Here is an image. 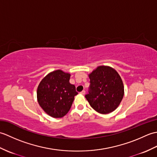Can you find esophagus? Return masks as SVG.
<instances>
[{"label": "esophagus", "mask_w": 157, "mask_h": 157, "mask_svg": "<svg viewBox=\"0 0 157 157\" xmlns=\"http://www.w3.org/2000/svg\"><path fill=\"white\" fill-rule=\"evenodd\" d=\"M85 92H86L85 90H83V91H82V92H80V94H82V95H84V94H85Z\"/></svg>", "instance_id": "1"}]
</instances>
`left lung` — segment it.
Instances as JSON below:
<instances>
[{
  "instance_id": "1",
  "label": "left lung",
  "mask_w": 157,
  "mask_h": 157,
  "mask_svg": "<svg viewBox=\"0 0 157 157\" xmlns=\"http://www.w3.org/2000/svg\"><path fill=\"white\" fill-rule=\"evenodd\" d=\"M90 105L101 114L112 113L118 107L124 95V86L119 74L111 67L98 66L88 74Z\"/></svg>"
}]
</instances>
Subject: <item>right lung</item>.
<instances>
[{
	"instance_id": "add662e5",
	"label": "right lung",
	"mask_w": 157,
	"mask_h": 157,
	"mask_svg": "<svg viewBox=\"0 0 157 157\" xmlns=\"http://www.w3.org/2000/svg\"><path fill=\"white\" fill-rule=\"evenodd\" d=\"M70 73L61 69L50 72L43 78L37 88L38 104L52 117L61 118L71 109L75 86L69 83Z\"/></svg>"
}]
</instances>
